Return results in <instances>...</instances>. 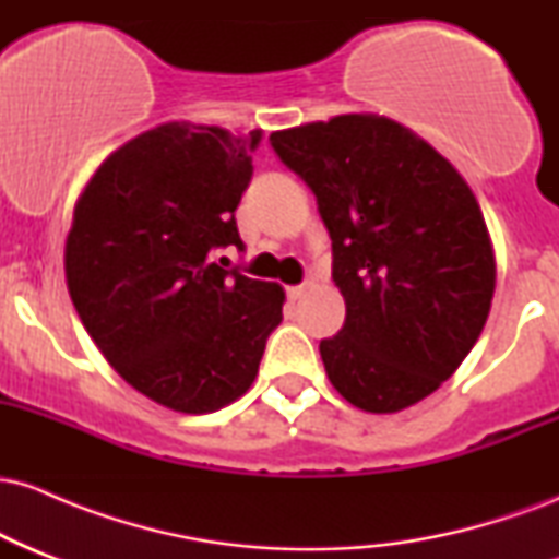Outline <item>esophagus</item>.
Segmentation results:
<instances>
[{"label": "esophagus", "instance_id": "34e87169", "mask_svg": "<svg viewBox=\"0 0 559 559\" xmlns=\"http://www.w3.org/2000/svg\"><path fill=\"white\" fill-rule=\"evenodd\" d=\"M312 286H316V281H312V278H305V281H301L299 286H292V288H288V297H292V299H299L301 294H305L307 288H312Z\"/></svg>", "mask_w": 559, "mask_h": 559}]
</instances>
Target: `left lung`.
Returning a JSON list of instances; mask_svg holds the SVG:
<instances>
[{
    "instance_id": "obj_1",
    "label": "left lung",
    "mask_w": 559,
    "mask_h": 559,
    "mask_svg": "<svg viewBox=\"0 0 559 559\" xmlns=\"http://www.w3.org/2000/svg\"><path fill=\"white\" fill-rule=\"evenodd\" d=\"M312 189L346 301L320 342L333 389L365 413H400L447 381L491 310L493 249L471 186L431 144L378 115L271 133Z\"/></svg>"
}]
</instances>
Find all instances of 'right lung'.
<instances>
[{"label": "right lung", "instance_id": "right-lung-1", "mask_svg": "<svg viewBox=\"0 0 559 559\" xmlns=\"http://www.w3.org/2000/svg\"><path fill=\"white\" fill-rule=\"evenodd\" d=\"M262 131L165 123L112 152L75 202L68 292L107 362L176 413H215L252 386L284 288L226 271Z\"/></svg>", "mask_w": 559, "mask_h": 559}]
</instances>
